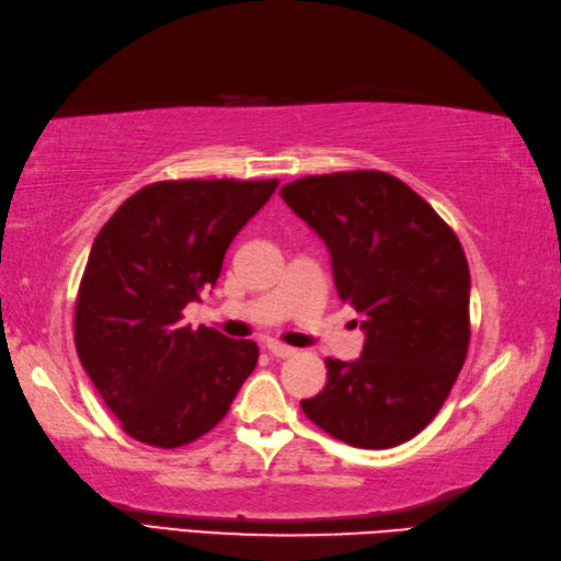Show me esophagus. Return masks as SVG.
<instances>
[{
  "instance_id": "obj_1",
  "label": "esophagus",
  "mask_w": 561,
  "mask_h": 561,
  "mask_svg": "<svg viewBox=\"0 0 561 561\" xmlns=\"http://www.w3.org/2000/svg\"><path fill=\"white\" fill-rule=\"evenodd\" d=\"M266 347H268V353H271L273 357H293V355H295V347L283 345V343H278V341H268Z\"/></svg>"
}]
</instances>
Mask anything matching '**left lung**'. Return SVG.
I'll use <instances>...</instances> for the list:
<instances>
[{"label": "left lung", "mask_w": 561, "mask_h": 561, "mask_svg": "<svg viewBox=\"0 0 561 561\" xmlns=\"http://www.w3.org/2000/svg\"><path fill=\"white\" fill-rule=\"evenodd\" d=\"M280 196L327 244L335 290L365 331L357 359H327V386L300 403L305 415L357 449L413 439L466 359L463 247L425 198L386 172L305 178Z\"/></svg>", "instance_id": "8db88e82"}]
</instances>
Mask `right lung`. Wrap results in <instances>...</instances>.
Masks as SVG:
<instances>
[{"label":"right lung","mask_w":561,"mask_h":561,"mask_svg":"<svg viewBox=\"0 0 561 561\" xmlns=\"http://www.w3.org/2000/svg\"><path fill=\"white\" fill-rule=\"evenodd\" d=\"M278 180H180L144 186L91 247L73 341L83 369L129 437L175 449L226 417L259 347L182 309L216 285L222 259Z\"/></svg>","instance_id":"1"}]
</instances>
